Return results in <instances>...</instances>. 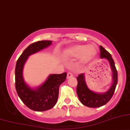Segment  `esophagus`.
Instances as JSON below:
<instances>
[{"instance_id": "obj_1", "label": "esophagus", "mask_w": 130, "mask_h": 130, "mask_svg": "<svg viewBox=\"0 0 130 130\" xmlns=\"http://www.w3.org/2000/svg\"><path fill=\"white\" fill-rule=\"evenodd\" d=\"M72 77H73V75H72L71 72H68V74H67V78H70Z\"/></svg>"}]
</instances>
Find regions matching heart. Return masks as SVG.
I'll list each match as a JSON object with an SVG mask.
<instances>
[{
    "label": "heart",
    "mask_w": 130,
    "mask_h": 130,
    "mask_svg": "<svg viewBox=\"0 0 130 130\" xmlns=\"http://www.w3.org/2000/svg\"><path fill=\"white\" fill-rule=\"evenodd\" d=\"M97 49L94 46L89 44H76L70 46L63 52V56L67 58H78L80 56L83 62H87L96 56Z\"/></svg>",
    "instance_id": "1"
}]
</instances>
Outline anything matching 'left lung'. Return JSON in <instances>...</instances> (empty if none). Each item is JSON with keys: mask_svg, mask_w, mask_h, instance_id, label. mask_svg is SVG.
I'll return each mask as SVG.
<instances>
[{"mask_svg": "<svg viewBox=\"0 0 130 130\" xmlns=\"http://www.w3.org/2000/svg\"><path fill=\"white\" fill-rule=\"evenodd\" d=\"M100 58L106 59L109 62L112 72L113 83L106 92L98 93L90 90L88 88L85 81L84 74L82 73L78 75L77 78L78 81L77 87L78 97L83 105L90 108H99L106 104L113 96L118 82L117 71L111 55L102 46H100Z\"/></svg>", "mask_w": 130, "mask_h": 130, "instance_id": "obj_1", "label": "left lung"}]
</instances>
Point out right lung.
<instances>
[{"label": "right lung", "instance_id": "add662e5", "mask_svg": "<svg viewBox=\"0 0 130 130\" xmlns=\"http://www.w3.org/2000/svg\"><path fill=\"white\" fill-rule=\"evenodd\" d=\"M52 43V41L50 40H42L29 45L18 58L15 67V88L17 94L28 108L35 111H45L56 105L59 86L67 78V72L51 74L44 83L36 89L29 87L24 81L22 71L28 56L48 47Z\"/></svg>", "mask_w": 130, "mask_h": 130}]
</instances>
